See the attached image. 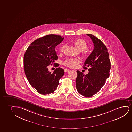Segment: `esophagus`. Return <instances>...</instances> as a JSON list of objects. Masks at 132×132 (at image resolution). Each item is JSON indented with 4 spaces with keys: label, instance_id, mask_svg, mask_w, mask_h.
Wrapping results in <instances>:
<instances>
[{
    "label": "esophagus",
    "instance_id": "esophagus-1",
    "mask_svg": "<svg viewBox=\"0 0 132 132\" xmlns=\"http://www.w3.org/2000/svg\"><path fill=\"white\" fill-rule=\"evenodd\" d=\"M64 71H65V72H69V71H70V70H69V69L66 68V69H64Z\"/></svg>",
    "mask_w": 132,
    "mask_h": 132
}]
</instances>
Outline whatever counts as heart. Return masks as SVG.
<instances>
[{
    "instance_id": "b5f03b06",
    "label": "heart",
    "mask_w": 132,
    "mask_h": 132,
    "mask_svg": "<svg viewBox=\"0 0 132 132\" xmlns=\"http://www.w3.org/2000/svg\"><path fill=\"white\" fill-rule=\"evenodd\" d=\"M74 44L77 49L80 52L83 51V55L86 56L87 54V51L85 50L88 47V44L84 40L78 39L75 40ZM65 45L61 46L60 48V52L61 53L65 48ZM80 61L79 59L75 58H71L68 59L64 62V65L70 68H74L78 64L80 63Z\"/></svg>"
}]
</instances>
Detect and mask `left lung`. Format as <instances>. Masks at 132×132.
I'll use <instances>...</instances> for the list:
<instances>
[{
	"instance_id": "8db88e82",
	"label": "left lung",
	"mask_w": 132,
	"mask_h": 132,
	"mask_svg": "<svg viewBox=\"0 0 132 132\" xmlns=\"http://www.w3.org/2000/svg\"><path fill=\"white\" fill-rule=\"evenodd\" d=\"M91 38L94 49L86 60L83 68L89 72L85 75L77 71L76 87L78 93L85 97H91L99 91L109 76L110 60L106 46L93 35L87 34Z\"/></svg>"
}]
</instances>
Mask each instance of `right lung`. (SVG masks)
<instances>
[{"label":"right lung","instance_id":"1","mask_svg":"<svg viewBox=\"0 0 132 132\" xmlns=\"http://www.w3.org/2000/svg\"><path fill=\"white\" fill-rule=\"evenodd\" d=\"M64 39L63 36L47 35L33 41L25 53L23 64L26 77L30 84L41 94L54 93L64 73L60 67L52 73L47 68L50 65L59 66L55 63L58 59L55 48Z\"/></svg>","mask_w":132,"mask_h":132}]
</instances>
